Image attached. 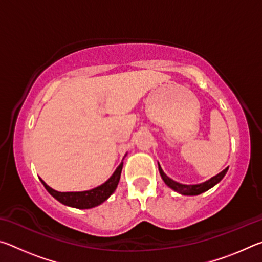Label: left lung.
Here are the masks:
<instances>
[{"instance_id":"obj_1","label":"left lung","mask_w":262,"mask_h":262,"mask_svg":"<svg viewBox=\"0 0 262 262\" xmlns=\"http://www.w3.org/2000/svg\"><path fill=\"white\" fill-rule=\"evenodd\" d=\"M158 168H159V173H161L164 183H165L168 186V187H171L172 189H174L176 192H178L180 194H184V195H199V194H201L203 192H206V190H208V189H210L211 187H214L216 184H219L220 181L223 179V177L227 174L229 167L225 168V170L222 171L221 173H219L217 176L212 177L211 179L206 181V183L200 184V185H183V184H179V183H177V181L168 178V177L163 172L162 167H161V165H159V164H158Z\"/></svg>"}]
</instances>
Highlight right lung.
Instances as JSON below:
<instances>
[{
	"label": "right lung",
	"mask_w": 262,
	"mask_h": 262,
	"mask_svg": "<svg viewBox=\"0 0 262 262\" xmlns=\"http://www.w3.org/2000/svg\"><path fill=\"white\" fill-rule=\"evenodd\" d=\"M122 166L123 163L121 162L112 177L106 183L94 189L85 190V192H57V190H54L50 186H47L41 179L40 180L47 189V192L53 198H55L57 201H60L66 206L78 208V209H89V208H94L103 203L105 200H107L110 195L114 192L119 184V180H120Z\"/></svg>",
	"instance_id": "right-lung-1"
}]
</instances>
